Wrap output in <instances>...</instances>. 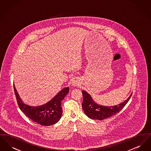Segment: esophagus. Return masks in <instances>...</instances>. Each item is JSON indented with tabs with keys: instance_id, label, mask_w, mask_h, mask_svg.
I'll return each mask as SVG.
<instances>
[{
	"instance_id": "esophagus-1",
	"label": "esophagus",
	"mask_w": 151,
	"mask_h": 151,
	"mask_svg": "<svg viewBox=\"0 0 151 151\" xmlns=\"http://www.w3.org/2000/svg\"><path fill=\"white\" fill-rule=\"evenodd\" d=\"M72 86H78V82H77V81H76V80L73 81V82H72Z\"/></svg>"
}]
</instances>
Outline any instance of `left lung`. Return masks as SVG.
Returning <instances> with one entry per match:
<instances>
[{
	"mask_svg": "<svg viewBox=\"0 0 151 151\" xmlns=\"http://www.w3.org/2000/svg\"><path fill=\"white\" fill-rule=\"evenodd\" d=\"M82 93L83 95L82 108L85 114L92 119H98L99 121L109 118L120 111L127 104L132 96V94H131L126 100L118 105L105 106L96 104L93 100L91 96L85 91H83Z\"/></svg>",
	"mask_w": 151,
	"mask_h": 151,
	"instance_id": "left-lung-1",
	"label": "left lung"
}]
</instances>
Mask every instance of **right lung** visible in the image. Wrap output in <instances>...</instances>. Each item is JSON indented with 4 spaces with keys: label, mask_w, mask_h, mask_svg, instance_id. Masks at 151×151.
<instances>
[{
    "label": "right lung",
    "mask_w": 151,
    "mask_h": 151,
    "mask_svg": "<svg viewBox=\"0 0 151 151\" xmlns=\"http://www.w3.org/2000/svg\"><path fill=\"white\" fill-rule=\"evenodd\" d=\"M14 94L19 107L29 119L42 126H49L57 123L62 114L61 102L69 92V88L61 90L50 101L38 106H32L22 102L14 84Z\"/></svg>",
    "instance_id": "obj_1"
}]
</instances>
